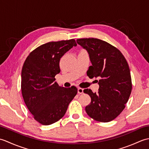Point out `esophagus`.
Masks as SVG:
<instances>
[{"label":"esophagus","instance_id":"1","mask_svg":"<svg viewBox=\"0 0 149 149\" xmlns=\"http://www.w3.org/2000/svg\"><path fill=\"white\" fill-rule=\"evenodd\" d=\"M77 92H78L79 94L83 93V88H78Z\"/></svg>","mask_w":149,"mask_h":149}]
</instances>
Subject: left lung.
<instances>
[{
  "instance_id": "1",
  "label": "left lung",
  "mask_w": 149,
  "mask_h": 149,
  "mask_svg": "<svg viewBox=\"0 0 149 149\" xmlns=\"http://www.w3.org/2000/svg\"><path fill=\"white\" fill-rule=\"evenodd\" d=\"M77 43L89 54L92 65L88 76L99 78L97 93L90 89L83 91L91 97L90 104L85 107L86 112L96 121H111L124 109L131 93L128 63L118 49L105 41L91 38L78 39Z\"/></svg>"
}]
</instances>
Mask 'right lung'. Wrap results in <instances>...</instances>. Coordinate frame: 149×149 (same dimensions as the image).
<instances>
[{
    "label": "right lung",
    "mask_w": 149,
    "mask_h": 149,
    "mask_svg": "<svg viewBox=\"0 0 149 149\" xmlns=\"http://www.w3.org/2000/svg\"><path fill=\"white\" fill-rule=\"evenodd\" d=\"M74 39L50 42L33 50L22 69V97L33 118L44 125L58 122L65 115L77 88L59 86L55 75L60 72V59L76 46Z\"/></svg>",
    "instance_id": "right-lung-1"
}]
</instances>
